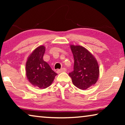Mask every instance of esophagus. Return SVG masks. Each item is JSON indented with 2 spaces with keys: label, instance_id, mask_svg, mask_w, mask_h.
I'll list each match as a JSON object with an SVG mask.
<instances>
[{
  "label": "esophagus",
  "instance_id": "1",
  "mask_svg": "<svg viewBox=\"0 0 125 125\" xmlns=\"http://www.w3.org/2000/svg\"><path fill=\"white\" fill-rule=\"evenodd\" d=\"M66 69H65V68H61V69L57 70L56 72H57V73H60L61 72H66Z\"/></svg>",
  "mask_w": 125,
  "mask_h": 125
}]
</instances>
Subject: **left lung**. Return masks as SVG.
Listing matches in <instances>:
<instances>
[{
	"label": "left lung",
	"instance_id": "8db88e82",
	"mask_svg": "<svg viewBox=\"0 0 125 125\" xmlns=\"http://www.w3.org/2000/svg\"><path fill=\"white\" fill-rule=\"evenodd\" d=\"M74 57L73 71L69 76L74 86L86 90L97 83L100 75L98 62L93 54L85 48L80 45H71Z\"/></svg>",
	"mask_w": 125,
	"mask_h": 125
}]
</instances>
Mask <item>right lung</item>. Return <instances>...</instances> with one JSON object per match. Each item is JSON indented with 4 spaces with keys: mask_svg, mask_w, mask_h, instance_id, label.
Returning a JSON list of instances; mask_svg holds the SVG:
<instances>
[{
    "mask_svg": "<svg viewBox=\"0 0 125 125\" xmlns=\"http://www.w3.org/2000/svg\"><path fill=\"white\" fill-rule=\"evenodd\" d=\"M45 51L44 45L36 48L29 56L25 64L27 79L33 86L40 89H45L50 86L57 75L49 64L44 61Z\"/></svg>",
    "mask_w": 125,
    "mask_h": 125,
    "instance_id": "1",
    "label": "right lung"
}]
</instances>
